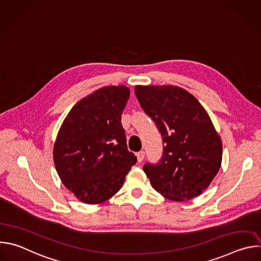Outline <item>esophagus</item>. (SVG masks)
Segmentation results:
<instances>
[{
  "label": "esophagus",
  "instance_id": "esophagus-1",
  "mask_svg": "<svg viewBox=\"0 0 261 261\" xmlns=\"http://www.w3.org/2000/svg\"><path fill=\"white\" fill-rule=\"evenodd\" d=\"M136 157H137V161H138L139 163L142 162V160H143V158H144V152H143V151L138 152V153L136 154Z\"/></svg>",
  "mask_w": 261,
  "mask_h": 261
}]
</instances>
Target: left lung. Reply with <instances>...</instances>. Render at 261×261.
<instances>
[{"label": "left lung", "instance_id": "1", "mask_svg": "<svg viewBox=\"0 0 261 261\" xmlns=\"http://www.w3.org/2000/svg\"><path fill=\"white\" fill-rule=\"evenodd\" d=\"M135 95L163 137V156L143 171L163 197L185 201L200 195L217 175L222 141L206 110L176 86H136Z\"/></svg>", "mask_w": 261, "mask_h": 261}]
</instances>
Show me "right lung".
<instances>
[{
	"label": "right lung",
	"instance_id": "obj_1",
	"mask_svg": "<svg viewBox=\"0 0 261 261\" xmlns=\"http://www.w3.org/2000/svg\"><path fill=\"white\" fill-rule=\"evenodd\" d=\"M129 97L126 86L103 87L74 105L58 132L57 172L82 202L97 204L113 197L137 161L121 123Z\"/></svg>",
	"mask_w": 261,
	"mask_h": 261
}]
</instances>
